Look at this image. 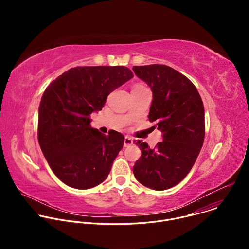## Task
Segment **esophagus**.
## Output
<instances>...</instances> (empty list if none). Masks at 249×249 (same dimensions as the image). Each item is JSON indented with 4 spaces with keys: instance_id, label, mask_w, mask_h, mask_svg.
<instances>
[{
    "instance_id": "1",
    "label": "esophagus",
    "mask_w": 249,
    "mask_h": 249,
    "mask_svg": "<svg viewBox=\"0 0 249 249\" xmlns=\"http://www.w3.org/2000/svg\"><path fill=\"white\" fill-rule=\"evenodd\" d=\"M133 145V140L131 137L129 136H125V139H124V147H129Z\"/></svg>"
}]
</instances>
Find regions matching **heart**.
<instances>
[{
  "mask_svg": "<svg viewBox=\"0 0 249 249\" xmlns=\"http://www.w3.org/2000/svg\"><path fill=\"white\" fill-rule=\"evenodd\" d=\"M142 88H144V87H141V86H138V87H135L133 89H142Z\"/></svg>",
  "mask_w": 249,
  "mask_h": 249,
  "instance_id": "b5f03b06",
  "label": "heart"
}]
</instances>
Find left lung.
<instances>
[{"mask_svg": "<svg viewBox=\"0 0 249 249\" xmlns=\"http://www.w3.org/2000/svg\"><path fill=\"white\" fill-rule=\"evenodd\" d=\"M133 71L153 91L149 120L157 122L163 138L154 149L137 142L142 155L133 172L151 189H169L189 173L203 146V101L192 82L168 66H134Z\"/></svg>", "mask_w": 249, "mask_h": 249, "instance_id": "obj_1", "label": "left lung"}]
</instances>
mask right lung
Listing matches in <instances>:
<instances>
[{"mask_svg": "<svg viewBox=\"0 0 249 249\" xmlns=\"http://www.w3.org/2000/svg\"><path fill=\"white\" fill-rule=\"evenodd\" d=\"M134 77L124 66L76 67L45 89L38 113V142L52 171L70 187L89 189L108 176L124 136L90 126L108 94Z\"/></svg>", "mask_w": 249, "mask_h": 249, "instance_id": "obj_1", "label": "right lung"}]
</instances>
